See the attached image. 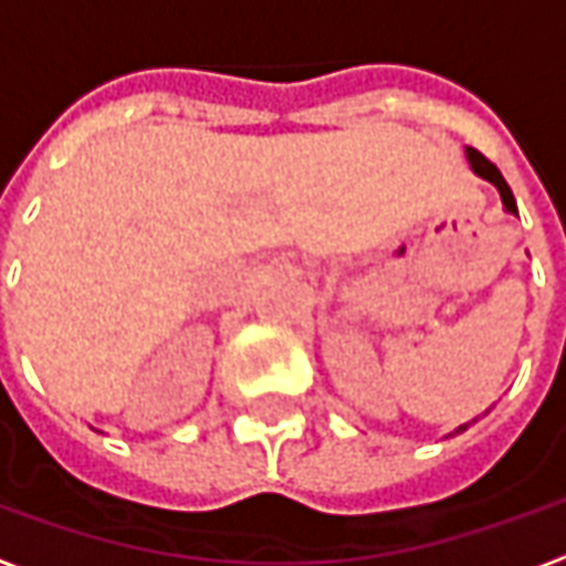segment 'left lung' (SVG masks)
Listing matches in <instances>:
<instances>
[{
    "mask_svg": "<svg viewBox=\"0 0 566 566\" xmlns=\"http://www.w3.org/2000/svg\"><path fill=\"white\" fill-rule=\"evenodd\" d=\"M463 154H467V163H470V169H473V172L479 175V178H485V181H491V185L497 187V193H500V202H503V209L510 211V214H518V206H515V197H512L510 185L503 181V175H500L497 166H494V163H488L485 157H482V154H479V150H475V148H463ZM485 416H488V412H485ZM473 421H475V418H473ZM467 427H470V421H467V424H461V427H454V430H451L449 437H458V433H463Z\"/></svg>",
    "mask_w": 566,
    "mask_h": 566,
    "instance_id": "obj_1",
    "label": "left lung"
}]
</instances>
